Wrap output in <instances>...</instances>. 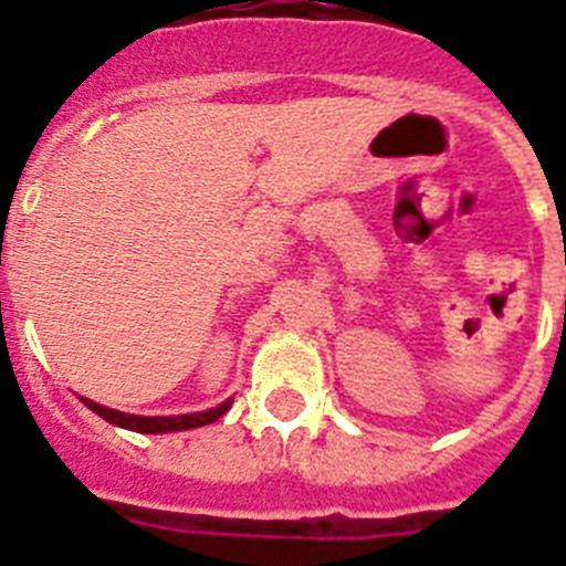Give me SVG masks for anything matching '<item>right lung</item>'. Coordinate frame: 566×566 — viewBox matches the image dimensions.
I'll return each mask as SVG.
<instances>
[{"label": "right lung", "mask_w": 566, "mask_h": 566, "mask_svg": "<svg viewBox=\"0 0 566 566\" xmlns=\"http://www.w3.org/2000/svg\"><path fill=\"white\" fill-rule=\"evenodd\" d=\"M82 402L87 405L90 411L98 413L102 419L107 422L118 424V428H127V431H138V433H172V431H189V428H201V424H212L229 411V405L232 399H227L223 405L218 408H209V411L201 413H181V417H135V413H122V411H113L107 405H98L93 399H84Z\"/></svg>", "instance_id": "1"}]
</instances>
